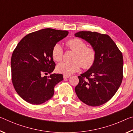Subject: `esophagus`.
<instances>
[{"label":"esophagus","instance_id":"esophagus-1","mask_svg":"<svg viewBox=\"0 0 133 133\" xmlns=\"http://www.w3.org/2000/svg\"><path fill=\"white\" fill-rule=\"evenodd\" d=\"M70 77V75H63V77L64 79H67V78H69Z\"/></svg>","mask_w":133,"mask_h":133}]
</instances>
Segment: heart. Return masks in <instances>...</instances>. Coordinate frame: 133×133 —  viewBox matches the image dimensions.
Masks as SVG:
<instances>
[{"label": "heart", "mask_w": 133, "mask_h": 133, "mask_svg": "<svg viewBox=\"0 0 133 133\" xmlns=\"http://www.w3.org/2000/svg\"><path fill=\"white\" fill-rule=\"evenodd\" d=\"M67 47L75 52L72 58L73 62H62L57 65V72L69 75L79 71L82 66L83 69H89L95 63L97 52L93 47H88V45L83 40L73 38L66 43ZM51 56L56 62H60L63 57V50L59 44H56L51 51Z\"/></svg>", "instance_id": "obj_1"}]
</instances>
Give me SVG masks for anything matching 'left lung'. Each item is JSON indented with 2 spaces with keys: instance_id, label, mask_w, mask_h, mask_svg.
<instances>
[{
  "instance_id": "1",
  "label": "left lung",
  "mask_w": 133,
  "mask_h": 133,
  "mask_svg": "<svg viewBox=\"0 0 133 133\" xmlns=\"http://www.w3.org/2000/svg\"><path fill=\"white\" fill-rule=\"evenodd\" d=\"M75 36L85 39L96 50L95 63L78 76L75 92L80 100L92 107L108 102L115 94L123 78V54L109 35L79 31Z\"/></svg>"
}]
</instances>
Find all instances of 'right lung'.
<instances>
[{
  "label": "right lung",
  "mask_w": 133,
  "mask_h": 133,
  "mask_svg": "<svg viewBox=\"0 0 133 133\" xmlns=\"http://www.w3.org/2000/svg\"><path fill=\"white\" fill-rule=\"evenodd\" d=\"M67 31L45 28L28 34L21 40L11 58L12 81L16 92L29 104L39 105L51 99L62 74H50L56 64L51 56L55 44Z\"/></svg>",
  "instance_id": "add662e5"
}]
</instances>
